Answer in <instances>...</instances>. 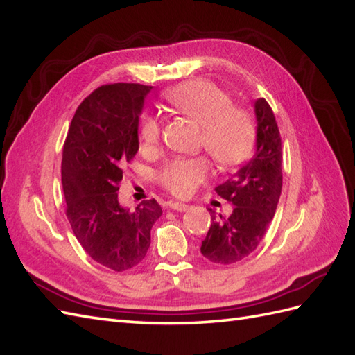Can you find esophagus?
<instances>
[{
    "label": "esophagus",
    "mask_w": 355,
    "mask_h": 355,
    "mask_svg": "<svg viewBox=\"0 0 355 355\" xmlns=\"http://www.w3.org/2000/svg\"><path fill=\"white\" fill-rule=\"evenodd\" d=\"M168 207L173 211H178V212H185L189 209V206L185 203H179V202H170Z\"/></svg>",
    "instance_id": "34e87169"
}]
</instances>
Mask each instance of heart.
I'll use <instances>...</instances> for the list:
<instances>
[{
    "label": "heart",
    "mask_w": 355,
    "mask_h": 355,
    "mask_svg": "<svg viewBox=\"0 0 355 355\" xmlns=\"http://www.w3.org/2000/svg\"><path fill=\"white\" fill-rule=\"evenodd\" d=\"M168 105L200 125L198 144L220 167H233L243 162L254 143V123L248 112L233 107L229 94L209 81H189L166 93ZM161 123L158 117L144 116L140 123L143 149L159 144ZM209 166L203 157L175 158L159 171V184L178 197H187L196 185L206 179Z\"/></svg>",
    "instance_id": "obj_1"
}]
</instances>
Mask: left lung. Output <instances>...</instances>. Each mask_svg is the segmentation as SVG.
<instances>
[{
  "label": "left lung",
  "instance_id": "1",
  "mask_svg": "<svg viewBox=\"0 0 355 355\" xmlns=\"http://www.w3.org/2000/svg\"><path fill=\"white\" fill-rule=\"evenodd\" d=\"M256 152L235 175L215 188L233 205L229 217L211 211V227L200 252L215 265H232L252 254L270 227L282 194V138L263 98L254 102Z\"/></svg>",
  "mask_w": 355,
  "mask_h": 355
}]
</instances>
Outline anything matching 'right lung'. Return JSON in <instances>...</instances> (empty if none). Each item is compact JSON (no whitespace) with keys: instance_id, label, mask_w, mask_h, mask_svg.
<instances>
[{"instance_id":"right-lung-1","label":"right lung","mask_w":355,"mask_h":355,"mask_svg":"<svg viewBox=\"0 0 355 355\" xmlns=\"http://www.w3.org/2000/svg\"><path fill=\"white\" fill-rule=\"evenodd\" d=\"M152 85L107 84L78 107L64 141L66 217L94 262L122 272L140 263L162 209L155 198L135 211L119 203L123 166L138 152V119Z\"/></svg>"}]
</instances>
